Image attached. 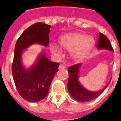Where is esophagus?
<instances>
[{"mask_svg":"<svg viewBox=\"0 0 121 121\" xmlns=\"http://www.w3.org/2000/svg\"><path fill=\"white\" fill-rule=\"evenodd\" d=\"M65 66L64 65H63V64H60L59 65V69H65Z\"/></svg>","mask_w":121,"mask_h":121,"instance_id":"obj_1","label":"esophagus"}]
</instances>
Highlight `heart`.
<instances>
[{"mask_svg":"<svg viewBox=\"0 0 121 121\" xmlns=\"http://www.w3.org/2000/svg\"><path fill=\"white\" fill-rule=\"evenodd\" d=\"M60 44L62 47L70 50L71 56L73 59L81 60L92 49L95 41L90 36L81 33H73L62 36L60 38ZM50 49L56 56H60L62 54L61 48L57 44H50Z\"/></svg>","mask_w":121,"mask_h":121,"instance_id":"obj_1","label":"heart"}]
</instances>
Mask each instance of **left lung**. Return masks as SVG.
<instances>
[{
    "label": "left lung",
    "instance_id": "8db88e82",
    "mask_svg": "<svg viewBox=\"0 0 121 121\" xmlns=\"http://www.w3.org/2000/svg\"><path fill=\"white\" fill-rule=\"evenodd\" d=\"M96 48L98 50H107L110 52H113V48L106 36L100 33L99 37V41L97 43ZM82 64H78L76 65H73L68 68L69 78L67 83V89L69 94L74 100L81 102H88L94 100L102 93L103 91L108 86L110 82L105 86L102 89L96 91H93L87 90L79 82V74L80 67Z\"/></svg>",
    "mask_w": 121,
    "mask_h": 121
}]
</instances>
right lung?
<instances>
[{"label": "right lung", "instance_id": "right-lung-1", "mask_svg": "<svg viewBox=\"0 0 121 121\" xmlns=\"http://www.w3.org/2000/svg\"><path fill=\"white\" fill-rule=\"evenodd\" d=\"M50 28V25L43 22L35 23L22 33L15 45L13 79L19 95L30 102L42 100L47 96L59 64L48 59L43 48L34 64L27 68L22 63V55L26 48L35 44L48 47Z\"/></svg>", "mask_w": 121, "mask_h": 121}]
</instances>
